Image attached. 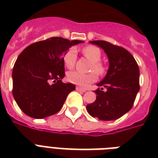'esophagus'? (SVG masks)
<instances>
[{"label":"esophagus","mask_w":158,"mask_h":158,"mask_svg":"<svg viewBox=\"0 0 158 158\" xmlns=\"http://www.w3.org/2000/svg\"><path fill=\"white\" fill-rule=\"evenodd\" d=\"M76 90H77V91H81V92H85V91H86V90H85V89H81V88L80 87H77L76 88Z\"/></svg>","instance_id":"1"}]
</instances>
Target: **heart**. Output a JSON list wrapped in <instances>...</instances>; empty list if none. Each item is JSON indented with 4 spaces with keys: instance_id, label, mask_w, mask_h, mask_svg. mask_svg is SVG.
Instances as JSON below:
<instances>
[{
    "instance_id": "obj_1",
    "label": "heart",
    "mask_w": 158,
    "mask_h": 158,
    "mask_svg": "<svg viewBox=\"0 0 158 158\" xmlns=\"http://www.w3.org/2000/svg\"><path fill=\"white\" fill-rule=\"evenodd\" d=\"M82 52L88 59L93 62L92 65L90 67V71L95 72L99 75H102L105 73V67L101 62H100L101 58V52L100 48L93 45H89L83 48ZM76 60L77 50L75 48L69 49L63 56V63L68 69L74 68ZM96 78L97 77L96 73H94L83 74L77 72H71L68 75V79L70 82L82 88L87 87L90 83L94 82L96 80Z\"/></svg>"
}]
</instances>
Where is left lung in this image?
<instances>
[{
	"instance_id": "left-lung-1",
	"label": "left lung",
	"mask_w": 158,
	"mask_h": 158,
	"mask_svg": "<svg viewBox=\"0 0 158 158\" xmlns=\"http://www.w3.org/2000/svg\"><path fill=\"white\" fill-rule=\"evenodd\" d=\"M106 52L109 69L97 84L96 100L86 106L87 112L100 120H114L131 110L139 91V68L133 55L123 48L103 40L90 41Z\"/></svg>"
}]
</instances>
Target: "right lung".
<instances>
[{"label": "right lung", "instance_id": "obj_1", "mask_svg": "<svg viewBox=\"0 0 158 158\" xmlns=\"http://www.w3.org/2000/svg\"><path fill=\"white\" fill-rule=\"evenodd\" d=\"M81 40L52 37L24 48L15 61L13 72V96L20 110L29 117L44 118L62 109L68 94L76 89L63 83V56Z\"/></svg>", "mask_w": 158, "mask_h": 158}]
</instances>
